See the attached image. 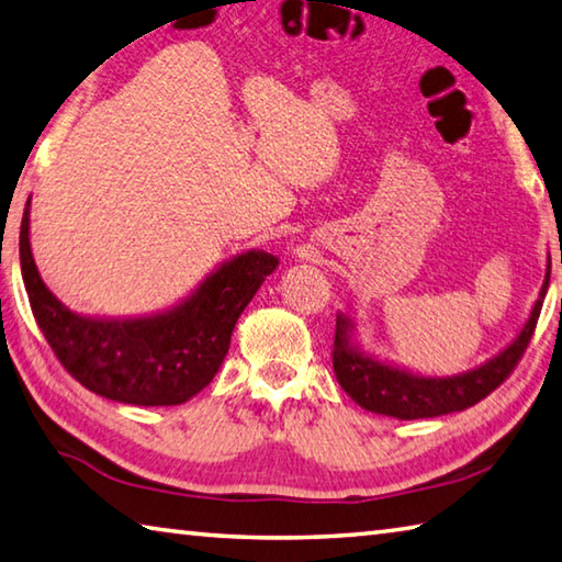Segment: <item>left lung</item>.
Returning a JSON list of instances; mask_svg holds the SVG:
<instances>
[{
  "label": "left lung",
  "instance_id": "8db88e82",
  "mask_svg": "<svg viewBox=\"0 0 562 562\" xmlns=\"http://www.w3.org/2000/svg\"><path fill=\"white\" fill-rule=\"evenodd\" d=\"M550 284V258L546 268V280L536 304H532L526 325L520 327L516 339L496 357L473 367L469 372L451 376H426L412 372V369L398 367L394 361H384L361 349L355 339V319L345 312L337 315L335 331V351H331V364L339 386L355 398V402L372 414L394 416L412 422V418H434L451 412H463L481 398H486L493 389L506 382V376L518 364L526 351L528 341L536 331L540 310Z\"/></svg>",
  "mask_w": 562,
  "mask_h": 562
}]
</instances>
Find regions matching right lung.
Returning <instances> with one entry per match:
<instances>
[{
  "label": "right lung",
  "instance_id": "add662e5",
  "mask_svg": "<svg viewBox=\"0 0 562 562\" xmlns=\"http://www.w3.org/2000/svg\"><path fill=\"white\" fill-rule=\"evenodd\" d=\"M19 262L36 325L66 372L89 392L131 406H178L213 382L237 317L280 260L247 250L158 315L87 317L46 288L30 243V203L19 231Z\"/></svg>",
  "mask_w": 562,
  "mask_h": 562
}]
</instances>
